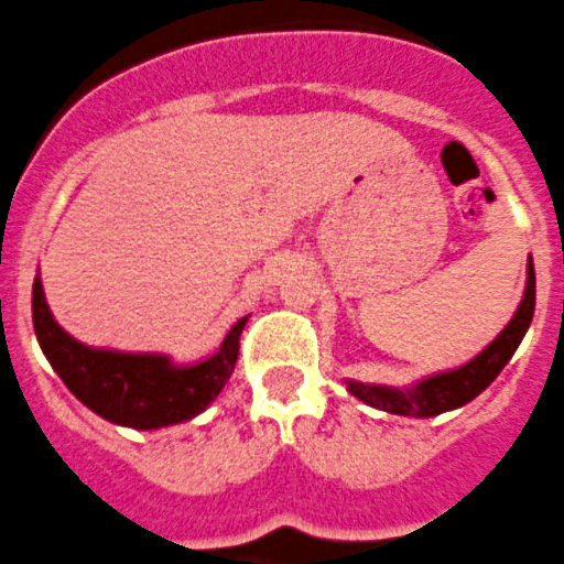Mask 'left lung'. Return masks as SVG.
Returning <instances> with one entry per match:
<instances>
[{"mask_svg":"<svg viewBox=\"0 0 564 564\" xmlns=\"http://www.w3.org/2000/svg\"><path fill=\"white\" fill-rule=\"evenodd\" d=\"M534 301H536V281H534V263L529 261V281H525V294H522L520 306H517L514 317L509 319V326L497 334L484 351L475 359L455 370H444L435 377L421 379L413 388H388V384H365L348 379V390L357 395L359 402L370 404V408L384 410L393 415H413V419H430V415H441L446 410L464 408L475 395L484 393L497 373L506 368L511 357H514L517 345L522 343L525 332L534 317Z\"/></svg>","mask_w":564,"mask_h":564,"instance_id":"left-lung-1","label":"left lung"}]
</instances>
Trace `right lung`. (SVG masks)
Segmentation results:
<instances>
[{"instance_id":"add662e5","label":"right lung","mask_w":564,"mask_h":564,"mask_svg":"<svg viewBox=\"0 0 564 564\" xmlns=\"http://www.w3.org/2000/svg\"><path fill=\"white\" fill-rule=\"evenodd\" d=\"M245 323L238 319L219 351L196 365H174L165 354L89 348L55 323L42 278L33 281V328L44 357L78 402L120 427H171L207 410L236 370Z\"/></svg>"}]
</instances>
